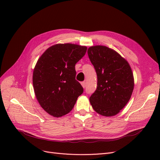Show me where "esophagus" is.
<instances>
[{"mask_svg": "<svg viewBox=\"0 0 160 160\" xmlns=\"http://www.w3.org/2000/svg\"><path fill=\"white\" fill-rule=\"evenodd\" d=\"M81 85H82V87H83V88H85V87H86V83L85 81H83V82H81Z\"/></svg>", "mask_w": 160, "mask_h": 160, "instance_id": "obj_1", "label": "esophagus"}]
</instances>
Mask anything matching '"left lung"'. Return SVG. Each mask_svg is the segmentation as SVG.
Returning a JSON list of instances; mask_svg holds the SVG:
<instances>
[{"label": "left lung", "instance_id": "1", "mask_svg": "<svg viewBox=\"0 0 160 160\" xmlns=\"http://www.w3.org/2000/svg\"><path fill=\"white\" fill-rule=\"evenodd\" d=\"M88 53L98 76V87L89 98L92 108L105 117L117 115L133 93L132 68L126 59L108 47L92 46Z\"/></svg>", "mask_w": 160, "mask_h": 160}]
</instances>
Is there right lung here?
Returning <instances> with one entry per match:
<instances>
[{"label": "right lung", "mask_w": 160, "mask_h": 160, "mask_svg": "<svg viewBox=\"0 0 160 160\" xmlns=\"http://www.w3.org/2000/svg\"><path fill=\"white\" fill-rule=\"evenodd\" d=\"M87 49L71 43L56 44L37 62L32 75L34 91L41 108L53 117L69 113L83 93V88L75 79V66Z\"/></svg>", "instance_id": "right-lung-1"}]
</instances>
